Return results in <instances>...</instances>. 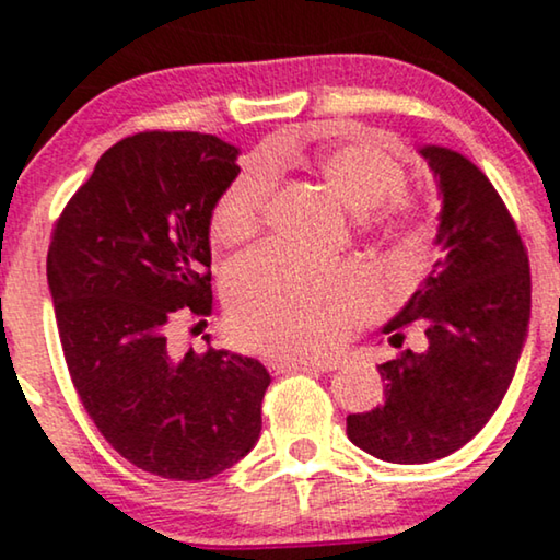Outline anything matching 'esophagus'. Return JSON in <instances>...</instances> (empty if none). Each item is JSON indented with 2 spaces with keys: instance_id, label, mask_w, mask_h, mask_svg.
I'll list each match as a JSON object with an SVG mask.
<instances>
[{
  "instance_id": "1",
  "label": "esophagus",
  "mask_w": 560,
  "mask_h": 560,
  "mask_svg": "<svg viewBox=\"0 0 560 560\" xmlns=\"http://www.w3.org/2000/svg\"><path fill=\"white\" fill-rule=\"evenodd\" d=\"M336 359H303V357H267V366L272 372H331L336 370Z\"/></svg>"
}]
</instances>
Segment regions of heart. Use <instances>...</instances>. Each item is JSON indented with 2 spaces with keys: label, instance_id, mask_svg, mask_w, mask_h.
Segmentation results:
<instances>
[{
  "label": "heart",
  "instance_id": "1",
  "mask_svg": "<svg viewBox=\"0 0 560 560\" xmlns=\"http://www.w3.org/2000/svg\"><path fill=\"white\" fill-rule=\"evenodd\" d=\"M288 155L285 144H275L267 163L242 165L213 203V240L226 247L255 240L275 194L272 171ZM313 165L359 224L418 247L428 219L418 198L402 190L408 173L400 160L374 142H341L320 150ZM374 301L377 290L362 267L316 262L280 247L236 262L226 280L236 334L270 354H328Z\"/></svg>",
  "mask_w": 560,
  "mask_h": 560
}]
</instances>
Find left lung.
<instances>
[{
    "label": "left lung",
    "mask_w": 560,
    "mask_h": 560,
    "mask_svg": "<svg viewBox=\"0 0 560 560\" xmlns=\"http://www.w3.org/2000/svg\"><path fill=\"white\" fill-rule=\"evenodd\" d=\"M441 190V257L385 326L425 331V349L380 364L385 402L347 418L354 446L393 464H428L469 443L500 408L530 324V265L492 183L462 152L420 148Z\"/></svg>",
    "instance_id": "1"
}]
</instances>
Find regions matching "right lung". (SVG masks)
Returning <instances> with one entry per match:
<instances>
[{
    "instance_id": "right-lung-1",
    "label": "right lung",
    "mask_w": 560,
    "mask_h": 560,
    "mask_svg": "<svg viewBox=\"0 0 560 560\" xmlns=\"http://www.w3.org/2000/svg\"><path fill=\"white\" fill-rule=\"evenodd\" d=\"M236 155L201 132L125 137L52 229L48 285L75 393L119 456L163 479L217 477L262 431L270 372L257 359H178L167 341L183 313H211V211Z\"/></svg>"
}]
</instances>
